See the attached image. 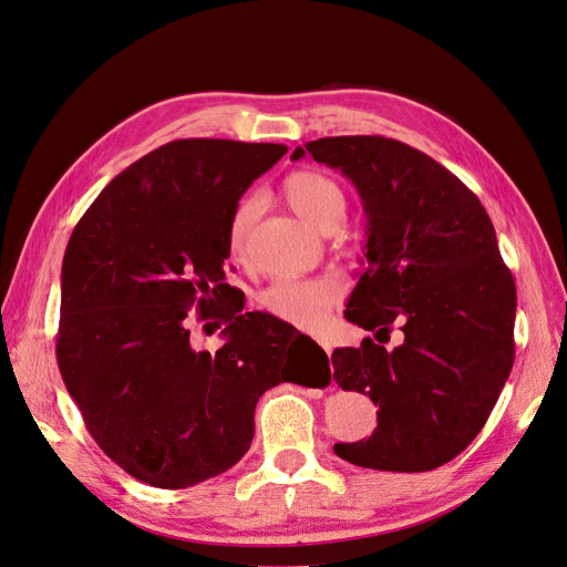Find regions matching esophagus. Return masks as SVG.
Returning a JSON list of instances; mask_svg holds the SVG:
<instances>
[{"instance_id":"obj_1","label":"esophagus","mask_w":567,"mask_h":567,"mask_svg":"<svg viewBox=\"0 0 567 567\" xmlns=\"http://www.w3.org/2000/svg\"><path fill=\"white\" fill-rule=\"evenodd\" d=\"M320 346H322V350H324L327 354H331V346H329V343H322V341H320Z\"/></svg>"}]
</instances>
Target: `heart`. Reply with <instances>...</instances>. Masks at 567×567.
<instances>
[{
    "label": "heart",
    "mask_w": 567,
    "mask_h": 567,
    "mask_svg": "<svg viewBox=\"0 0 567 567\" xmlns=\"http://www.w3.org/2000/svg\"><path fill=\"white\" fill-rule=\"evenodd\" d=\"M285 196L291 209L312 226H318L331 215L343 213V194L329 177L301 171L289 175L285 182ZM259 198L247 196L243 198L234 215L228 219V247L234 255H240L247 245V238L251 234L259 217ZM343 297V287L337 280L320 278V280H278L268 285L259 295V306L268 312V316L278 318L291 327L303 331H320L333 306H337Z\"/></svg>",
    "instance_id": "heart-1"
}]
</instances>
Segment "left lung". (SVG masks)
I'll return each instance as SVG.
<instances>
[{
    "mask_svg": "<svg viewBox=\"0 0 567 567\" xmlns=\"http://www.w3.org/2000/svg\"><path fill=\"white\" fill-rule=\"evenodd\" d=\"M358 186L367 213V268L346 320L390 333L331 354L333 381L369 394L379 427L339 457L383 472H430L463 453L486 425L514 364L516 285L484 205L442 163L381 135L297 146Z\"/></svg>",
    "mask_w": 567,
    "mask_h": 567,
    "instance_id": "obj_1",
    "label": "left lung"
}]
</instances>
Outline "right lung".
<instances>
[{
  "label": "right lung",
  "mask_w": 567,
  "mask_h": 567,
  "mask_svg": "<svg viewBox=\"0 0 567 567\" xmlns=\"http://www.w3.org/2000/svg\"><path fill=\"white\" fill-rule=\"evenodd\" d=\"M285 154L268 142H167L104 186L72 230L58 367L97 446L144 484L177 491L234 467L259 396L295 383L303 348L329 371L318 343L243 312L224 282L228 219ZM192 307L227 324L215 355L187 343Z\"/></svg>",
  "instance_id": "add662e5"
}]
</instances>
